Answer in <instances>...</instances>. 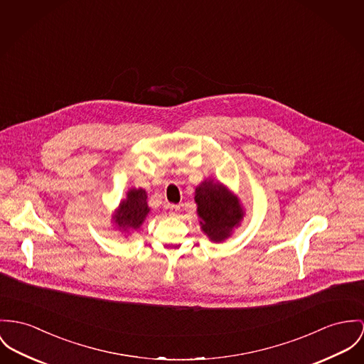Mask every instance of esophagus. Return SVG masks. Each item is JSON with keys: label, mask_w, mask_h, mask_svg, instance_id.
Segmentation results:
<instances>
[{"label": "esophagus", "mask_w": 364, "mask_h": 364, "mask_svg": "<svg viewBox=\"0 0 364 364\" xmlns=\"http://www.w3.org/2000/svg\"><path fill=\"white\" fill-rule=\"evenodd\" d=\"M166 208H168V210H170L171 215H176V213L180 210V206H178V205H174V203H168Z\"/></svg>", "instance_id": "esophagus-1"}]
</instances>
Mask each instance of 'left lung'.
Here are the masks:
<instances>
[{
  "label": "left lung",
  "mask_w": 364,
  "mask_h": 364,
  "mask_svg": "<svg viewBox=\"0 0 364 364\" xmlns=\"http://www.w3.org/2000/svg\"><path fill=\"white\" fill-rule=\"evenodd\" d=\"M196 202L202 230L216 242L223 241L231 228L242 219L238 199L219 183L203 181L196 187Z\"/></svg>",
  "instance_id": "obj_1"
}]
</instances>
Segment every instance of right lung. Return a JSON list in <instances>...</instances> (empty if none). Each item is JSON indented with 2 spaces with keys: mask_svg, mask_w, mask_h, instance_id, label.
Wrapping results in <instances>:
<instances>
[{
  "mask_svg": "<svg viewBox=\"0 0 364 364\" xmlns=\"http://www.w3.org/2000/svg\"><path fill=\"white\" fill-rule=\"evenodd\" d=\"M149 208L146 205V194L142 188H133L127 193V199L120 203L117 213L113 216L119 227L137 228L148 215Z\"/></svg>",
  "mask_w": 364,
  "mask_h": 364,
  "instance_id": "1",
  "label": "right lung"
}]
</instances>
